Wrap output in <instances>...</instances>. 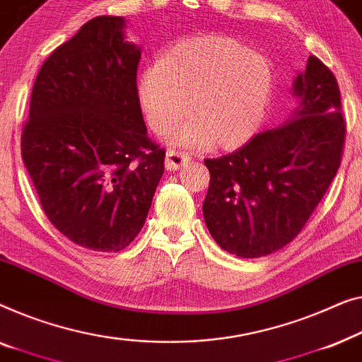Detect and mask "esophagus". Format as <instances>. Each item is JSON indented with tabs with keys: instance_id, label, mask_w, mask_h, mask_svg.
I'll return each instance as SVG.
<instances>
[{
	"instance_id": "obj_1",
	"label": "esophagus",
	"mask_w": 362,
	"mask_h": 362,
	"mask_svg": "<svg viewBox=\"0 0 362 362\" xmlns=\"http://www.w3.org/2000/svg\"><path fill=\"white\" fill-rule=\"evenodd\" d=\"M188 159H190V157H188L187 152H182L179 149H169L165 154L167 170H177L183 164H187Z\"/></svg>"
}]
</instances>
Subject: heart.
<instances>
[{
	"mask_svg": "<svg viewBox=\"0 0 362 362\" xmlns=\"http://www.w3.org/2000/svg\"><path fill=\"white\" fill-rule=\"evenodd\" d=\"M274 85L267 57L231 37L205 35L182 40L149 65L139 81V100L159 134L174 129L190 110L193 121L177 142L233 149L261 128Z\"/></svg>",
	"mask_w": 362,
	"mask_h": 362,
	"instance_id": "1",
	"label": "heart"
}]
</instances>
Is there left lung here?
<instances>
[{"label": "left lung", "mask_w": 362, "mask_h": 362, "mask_svg": "<svg viewBox=\"0 0 362 362\" xmlns=\"http://www.w3.org/2000/svg\"><path fill=\"white\" fill-rule=\"evenodd\" d=\"M293 93L300 103L284 126L259 132L231 154L205 160L208 231L239 257L267 256L292 241L339 169L346 121L333 72L310 55L305 72L293 81Z\"/></svg>", "instance_id": "1"}]
</instances>
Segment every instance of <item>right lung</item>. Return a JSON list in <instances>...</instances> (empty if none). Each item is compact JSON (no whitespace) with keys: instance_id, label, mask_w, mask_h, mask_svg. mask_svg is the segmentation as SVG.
<instances>
[{"instance_id":"obj_1","label":"right lung","mask_w":362,"mask_h":362,"mask_svg":"<svg viewBox=\"0 0 362 362\" xmlns=\"http://www.w3.org/2000/svg\"><path fill=\"white\" fill-rule=\"evenodd\" d=\"M98 16L59 45L30 93L21 156L50 223L81 247L118 252L144 226L165 151L147 137L141 49Z\"/></svg>"}]
</instances>
